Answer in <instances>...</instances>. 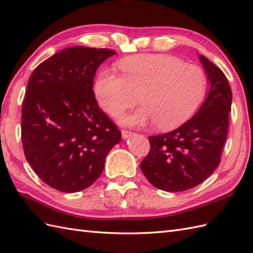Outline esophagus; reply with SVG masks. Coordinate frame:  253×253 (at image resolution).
Returning a JSON list of instances; mask_svg holds the SVG:
<instances>
[{"label":"esophagus","instance_id":"esophagus-1","mask_svg":"<svg viewBox=\"0 0 253 253\" xmlns=\"http://www.w3.org/2000/svg\"><path fill=\"white\" fill-rule=\"evenodd\" d=\"M132 134V132L130 130H126V129H123L122 130V136L124 139H127L128 137H130Z\"/></svg>","mask_w":253,"mask_h":253}]
</instances>
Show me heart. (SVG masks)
Returning a JSON list of instances; mask_svg holds the SVG:
<instances>
[{
  "label": "heart",
  "mask_w": 253,
  "mask_h": 253,
  "mask_svg": "<svg viewBox=\"0 0 253 253\" xmlns=\"http://www.w3.org/2000/svg\"><path fill=\"white\" fill-rule=\"evenodd\" d=\"M122 74L104 69L97 76L95 96L100 107L113 117L139 101L143 107L123 117L129 126L156 123L161 129L184 124L203 103L208 88L206 72L170 55L128 57L120 62Z\"/></svg>",
  "instance_id": "1"
}]
</instances>
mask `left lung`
<instances>
[{
  "label": "left lung",
  "mask_w": 253,
  "mask_h": 253,
  "mask_svg": "<svg viewBox=\"0 0 253 253\" xmlns=\"http://www.w3.org/2000/svg\"><path fill=\"white\" fill-rule=\"evenodd\" d=\"M210 90L192 119L174 130L149 137L150 152L140 168L152 184L183 192L201 184L221 162L232 105V90L221 69L199 55Z\"/></svg>",
  "instance_id": "left-lung-1"
}]
</instances>
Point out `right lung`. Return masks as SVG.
<instances>
[{
    "instance_id": "obj_1",
    "label": "right lung",
    "mask_w": 253,
    "mask_h": 253,
    "mask_svg": "<svg viewBox=\"0 0 253 253\" xmlns=\"http://www.w3.org/2000/svg\"><path fill=\"white\" fill-rule=\"evenodd\" d=\"M114 54L69 47L40 63L29 79L21 109L23 152L41 180L57 191L90 186L121 141L92 90L98 67Z\"/></svg>"
}]
</instances>
